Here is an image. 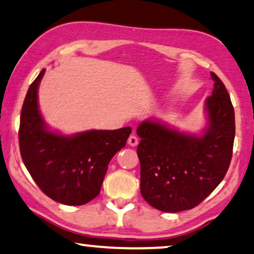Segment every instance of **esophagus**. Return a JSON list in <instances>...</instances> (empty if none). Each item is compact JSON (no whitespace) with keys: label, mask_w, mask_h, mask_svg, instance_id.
Wrapping results in <instances>:
<instances>
[{"label":"esophagus","mask_w":254,"mask_h":254,"mask_svg":"<svg viewBox=\"0 0 254 254\" xmlns=\"http://www.w3.org/2000/svg\"><path fill=\"white\" fill-rule=\"evenodd\" d=\"M127 143H129L130 146H137L138 137L134 136V134H131V136L129 137V139H127Z\"/></svg>","instance_id":"34e87169"}]
</instances>
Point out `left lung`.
Segmentation results:
<instances>
[{"label":"left lung","instance_id":"1","mask_svg":"<svg viewBox=\"0 0 254 254\" xmlns=\"http://www.w3.org/2000/svg\"><path fill=\"white\" fill-rule=\"evenodd\" d=\"M204 102L208 125L201 136L180 132L159 121L137 127L140 192L152 207L179 212L200 204L224 179L232 158L235 111L221 79Z\"/></svg>","mask_w":254,"mask_h":254}]
</instances>
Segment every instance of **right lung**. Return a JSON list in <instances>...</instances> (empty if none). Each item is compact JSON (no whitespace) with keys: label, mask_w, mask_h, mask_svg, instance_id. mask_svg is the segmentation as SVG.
Returning a JSON list of instances; mask_svg holds the SVG:
<instances>
[{"label":"right lung","mask_w":254,"mask_h":254,"mask_svg":"<svg viewBox=\"0 0 254 254\" xmlns=\"http://www.w3.org/2000/svg\"><path fill=\"white\" fill-rule=\"evenodd\" d=\"M29 87L19 123V150L26 170L45 195L66 205H82L100 194L108 165L127 145L131 127L89 130L72 136L51 131L40 114L38 87Z\"/></svg>","instance_id":"right-lung-1"}]
</instances>
